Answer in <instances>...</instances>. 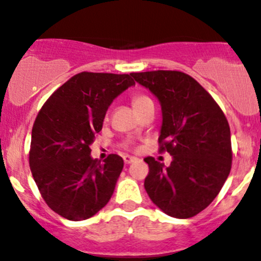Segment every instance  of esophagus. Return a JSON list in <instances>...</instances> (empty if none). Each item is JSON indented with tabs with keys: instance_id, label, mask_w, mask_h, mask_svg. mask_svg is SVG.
Returning <instances> with one entry per match:
<instances>
[{
	"instance_id": "esophagus-1",
	"label": "esophagus",
	"mask_w": 261,
	"mask_h": 261,
	"mask_svg": "<svg viewBox=\"0 0 261 261\" xmlns=\"http://www.w3.org/2000/svg\"><path fill=\"white\" fill-rule=\"evenodd\" d=\"M136 160V158H134V156H130V155H125L123 156V161H125V164H131L134 163V161Z\"/></svg>"
}]
</instances>
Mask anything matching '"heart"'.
Wrapping results in <instances>:
<instances>
[{"label":"heart","mask_w":261,"mask_h":261,"mask_svg":"<svg viewBox=\"0 0 261 261\" xmlns=\"http://www.w3.org/2000/svg\"><path fill=\"white\" fill-rule=\"evenodd\" d=\"M149 102H152V101L150 100L147 96L136 95L133 97V106H134V109H135L136 112H138L141 108H144V106Z\"/></svg>","instance_id":"1"}]
</instances>
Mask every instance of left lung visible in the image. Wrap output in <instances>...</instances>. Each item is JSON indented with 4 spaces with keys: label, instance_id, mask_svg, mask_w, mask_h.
Returning <instances> with one entry per match:
<instances>
[{
    "label": "left lung",
    "instance_id": "8db88e82",
    "mask_svg": "<svg viewBox=\"0 0 261 261\" xmlns=\"http://www.w3.org/2000/svg\"><path fill=\"white\" fill-rule=\"evenodd\" d=\"M161 105L160 152L172 156L169 166L145 158V190L169 216L189 219L218 196L231 169V138L224 112L191 76L180 71L131 73Z\"/></svg>",
    "mask_w": 261,
    "mask_h": 261
}]
</instances>
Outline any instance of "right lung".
<instances>
[{"label": "right lung", "instance_id": "add662e5", "mask_svg": "<svg viewBox=\"0 0 261 261\" xmlns=\"http://www.w3.org/2000/svg\"><path fill=\"white\" fill-rule=\"evenodd\" d=\"M135 81L130 75L81 72L50 96L32 127L30 169L48 207L72 221L89 219L114 194L121 156L91 158L95 135L112 101Z\"/></svg>", "mask_w": 261, "mask_h": 261}]
</instances>
